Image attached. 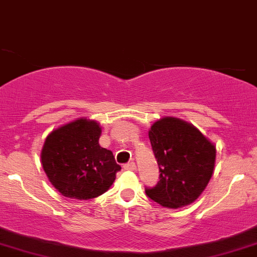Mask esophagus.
<instances>
[{
    "label": "esophagus",
    "instance_id": "34e87169",
    "mask_svg": "<svg viewBox=\"0 0 257 257\" xmlns=\"http://www.w3.org/2000/svg\"><path fill=\"white\" fill-rule=\"evenodd\" d=\"M123 168L126 170H136V164H135V162H130L127 164L123 165Z\"/></svg>",
    "mask_w": 257,
    "mask_h": 257
}]
</instances>
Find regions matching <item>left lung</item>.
I'll use <instances>...</instances> for the list:
<instances>
[{
  "mask_svg": "<svg viewBox=\"0 0 257 257\" xmlns=\"http://www.w3.org/2000/svg\"><path fill=\"white\" fill-rule=\"evenodd\" d=\"M148 137L161 174L146 194L167 208L191 205L211 180L216 146L192 123L172 116L156 121Z\"/></svg>",
  "mask_w": 257,
  "mask_h": 257,
  "instance_id": "left-lung-1",
  "label": "left lung"
}]
</instances>
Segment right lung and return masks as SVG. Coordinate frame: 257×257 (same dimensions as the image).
Segmentation results:
<instances>
[{
    "label": "right lung",
    "mask_w": 257,
    "mask_h": 257,
    "mask_svg": "<svg viewBox=\"0 0 257 257\" xmlns=\"http://www.w3.org/2000/svg\"><path fill=\"white\" fill-rule=\"evenodd\" d=\"M101 127L95 120L79 117L46 137L41 165L52 186L62 196L89 200L107 191L121 167L111 151L100 147Z\"/></svg>",
    "instance_id": "1"
}]
</instances>
